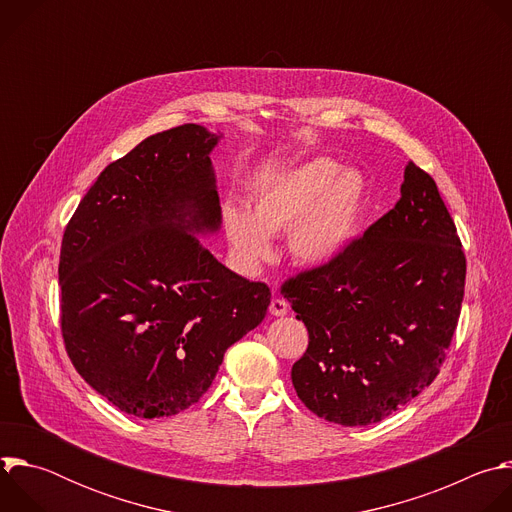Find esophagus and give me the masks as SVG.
I'll return each instance as SVG.
<instances>
[{
    "label": "esophagus",
    "mask_w": 512,
    "mask_h": 512,
    "mask_svg": "<svg viewBox=\"0 0 512 512\" xmlns=\"http://www.w3.org/2000/svg\"><path fill=\"white\" fill-rule=\"evenodd\" d=\"M287 310H289V304L285 300H281V298H273L271 304H269V312L273 316H285Z\"/></svg>",
    "instance_id": "1"
}]
</instances>
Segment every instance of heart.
<instances>
[{
	"instance_id": "heart-1",
	"label": "heart",
	"mask_w": 512,
	"mask_h": 512,
	"mask_svg": "<svg viewBox=\"0 0 512 512\" xmlns=\"http://www.w3.org/2000/svg\"><path fill=\"white\" fill-rule=\"evenodd\" d=\"M367 182L330 158H314L283 170L251 190V210L227 204L223 223L229 245L245 269L271 257V237L287 233L296 263L318 267L334 261L356 237Z\"/></svg>"
}]
</instances>
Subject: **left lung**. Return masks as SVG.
Masks as SVG:
<instances>
[{"label":"left lung","instance_id":"left-lung-1","mask_svg":"<svg viewBox=\"0 0 512 512\" xmlns=\"http://www.w3.org/2000/svg\"><path fill=\"white\" fill-rule=\"evenodd\" d=\"M397 204L334 261L281 285L310 334L302 403L340 425L385 419L433 383L458 326L466 257L433 178L409 162Z\"/></svg>","mask_w":512,"mask_h":512}]
</instances>
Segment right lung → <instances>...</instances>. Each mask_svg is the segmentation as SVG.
Returning <instances> with one entry per match:
<instances>
[{
	"mask_svg": "<svg viewBox=\"0 0 512 512\" xmlns=\"http://www.w3.org/2000/svg\"><path fill=\"white\" fill-rule=\"evenodd\" d=\"M184 123L109 164L66 225L60 328L79 375L127 415L172 417L210 387L271 291L218 263L198 233L221 227L208 154Z\"/></svg>",
	"mask_w": 512,
	"mask_h": 512,
	"instance_id": "obj_1",
	"label": "right lung"
}]
</instances>
